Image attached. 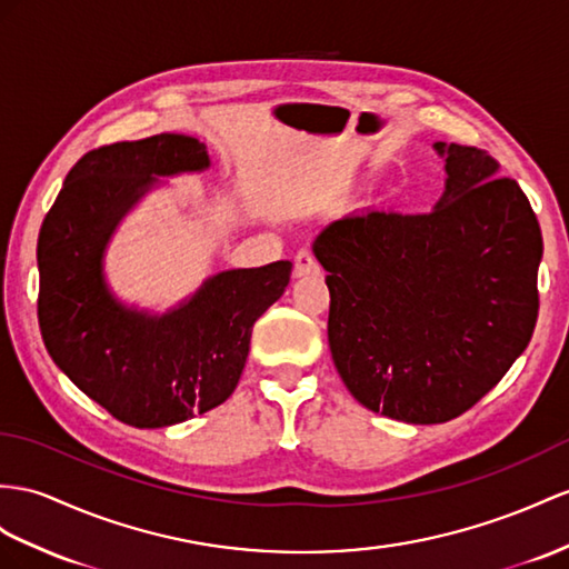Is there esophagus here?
I'll return each mask as SVG.
<instances>
[{"label":"esophagus","instance_id":"34e87169","mask_svg":"<svg viewBox=\"0 0 569 569\" xmlns=\"http://www.w3.org/2000/svg\"><path fill=\"white\" fill-rule=\"evenodd\" d=\"M319 273V264L312 252L302 250L296 254V264H293V276L296 279H302V276H317Z\"/></svg>","mask_w":569,"mask_h":569}]
</instances>
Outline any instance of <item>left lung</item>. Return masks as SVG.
Segmentation results:
<instances>
[{"mask_svg": "<svg viewBox=\"0 0 569 569\" xmlns=\"http://www.w3.org/2000/svg\"><path fill=\"white\" fill-rule=\"evenodd\" d=\"M432 211H353L312 242L327 271L329 348L366 409L447 423L498 385L529 346L543 238L521 187L473 146L437 141Z\"/></svg>", "mask_w": 569, "mask_h": 569, "instance_id": "1", "label": "left lung"}]
</instances>
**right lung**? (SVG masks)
Listing matches in <instances>:
<instances>
[{"instance_id":"obj_1","label":"right lung","mask_w":569,"mask_h":569,"mask_svg":"<svg viewBox=\"0 0 569 569\" xmlns=\"http://www.w3.org/2000/svg\"><path fill=\"white\" fill-rule=\"evenodd\" d=\"M211 158L194 137L156 134L86 153L69 170L38 238V322L54 366L134 428H168L236 391L257 319L283 296L290 261L209 276L168 312L124 305L106 279L122 218Z\"/></svg>"}]
</instances>
